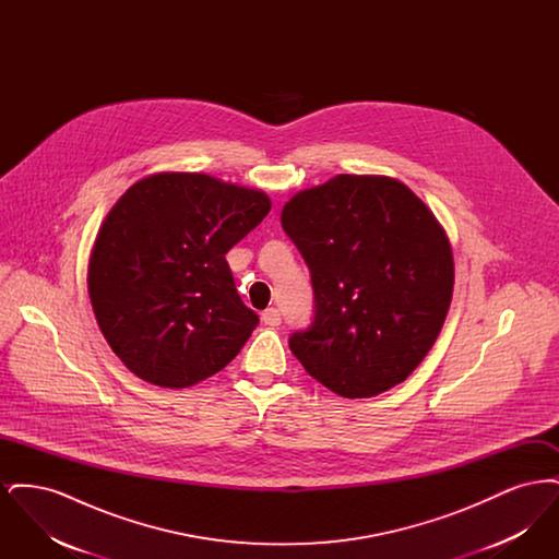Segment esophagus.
Instances as JSON below:
<instances>
[{
  "label": "esophagus",
  "mask_w": 559,
  "mask_h": 559,
  "mask_svg": "<svg viewBox=\"0 0 559 559\" xmlns=\"http://www.w3.org/2000/svg\"><path fill=\"white\" fill-rule=\"evenodd\" d=\"M262 320L267 326H278L281 324V312L276 308H267L266 312L262 314Z\"/></svg>",
  "instance_id": "1"
}]
</instances>
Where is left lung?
<instances>
[{
	"instance_id": "1",
	"label": "left lung",
	"mask_w": 559,
	"mask_h": 559,
	"mask_svg": "<svg viewBox=\"0 0 559 559\" xmlns=\"http://www.w3.org/2000/svg\"><path fill=\"white\" fill-rule=\"evenodd\" d=\"M281 224L310 267L314 320L289 347L344 399H371L419 367L449 314V237L426 203L388 176L340 174L301 190Z\"/></svg>"
}]
</instances>
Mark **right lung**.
<instances>
[{"instance_id":"1","label":"right lung","mask_w":559,"mask_h":559,"mask_svg":"<svg viewBox=\"0 0 559 559\" xmlns=\"http://www.w3.org/2000/svg\"><path fill=\"white\" fill-rule=\"evenodd\" d=\"M270 207L262 190L180 171L142 178L112 205L92 247L87 293L133 374L188 388L239 354L260 319L242 304L226 253Z\"/></svg>"}]
</instances>
